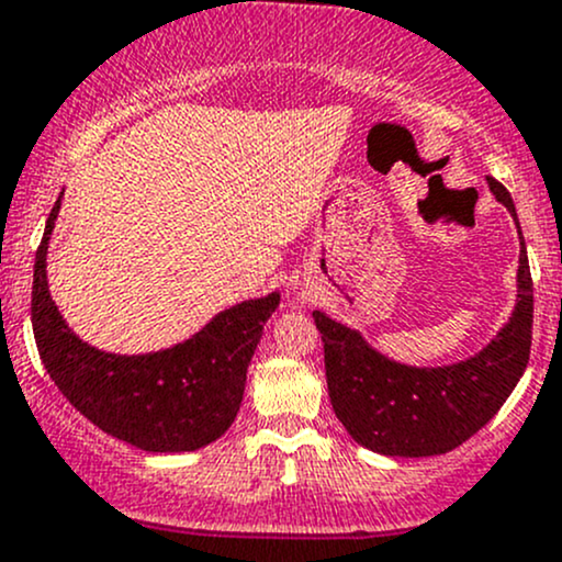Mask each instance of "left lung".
I'll list each match as a JSON object with an SVG mask.
<instances>
[{"mask_svg":"<svg viewBox=\"0 0 562 562\" xmlns=\"http://www.w3.org/2000/svg\"><path fill=\"white\" fill-rule=\"evenodd\" d=\"M490 192L512 213L517 207L503 183ZM324 340L329 403L360 447L386 457L447 454L482 430L522 379L533 338V281L519 229L517 303L508 322L473 357L452 366L416 368L395 362L362 338L360 329L314 311Z\"/></svg>","mask_w":562,"mask_h":562,"instance_id":"left-lung-1","label":"left lung"}]
</instances>
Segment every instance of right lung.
I'll return each instance as SVG.
<instances>
[{"mask_svg":"<svg viewBox=\"0 0 562 562\" xmlns=\"http://www.w3.org/2000/svg\"><path fill=\"white\" fill-rule=\"evenodd\" d=\"M56 200L34 257L32 327L40 360L61 395L89 422L143 452H194L229 430L246 370L281 294L243 300L170 349L113 355L69 329L48 289V243Z\"/></svg>","mask_w":562,"mask_h":562,"instance_id":"right-lung-1","label":"right lung"}]
</instances>
